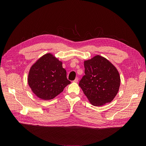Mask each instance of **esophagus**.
<instances>
[{"instance_id":"esophagus-1","label":"esophagus","mask_w":146,"mask_h":146,"mask_svg":"<svg viewBox=\"0 0 146 146\" xmlns=\"http://www.w3.org/2000/svg\"><path fill=\"white\" fill-rule=\"evenodd\" d=\"M78 80H79V79L77 78H76V79L73 80V82H76V83H77V82H78Z\"/></svg>"}]
</instances>
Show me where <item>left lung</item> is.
Here are the masks:
<instances>
[{
    "mask_svg": "<svg viewBox=\"0 0 146 146\" xmlns=\"http://www.w3.org/2000/svg\"><path fill=\"white\" fill-rule=\"evenodd\" d=\"M85 75L79 85L94 106L111 102L120 86V76L117 68L105 58L96 56L84 62Z\"/></svg>",
    "mask_w": 146,
    "mask_h": 146,
    "instance_id": "left-lung-1",
    "label": "left lung"
}]
</instances>
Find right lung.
Returning a JSON list of instances; mask_svg holds the SVG:
<instances>
[{"label": "right lung", "mask_w": 146, "mask_h": 146, "mask_svg": "<svg viewBox=\"0 0 146 146\" xmlns=\"http://www.w3.org/2000/svg\"><path fill=\"white\" fill-rule=\"evenodd\" d=\"M28 85L36 96L44 100L55 98L70 83L61 62L51 54H47L31 68Z\"/></svg>", "instance_id": "obj_1"}]
</instances>
